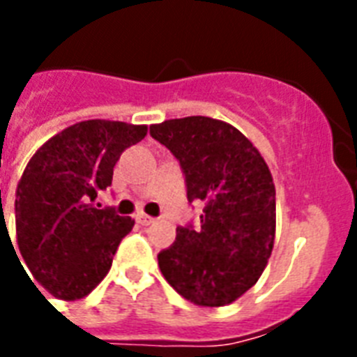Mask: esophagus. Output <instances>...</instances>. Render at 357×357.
<instances>
[{"instance_id": "34e87169", "label": "esophagus", "mask_w": 357, "mask_h": 357, "mask_svg": "<svg viewBox=\"0 0 357 357\" xmlns=\"http://www.w3.org/2000/svg\"><path fill=\"white\" fill-rule=\"evenodd\" d=\"M137 222L142 224V226H150V224L155 222V218L150 217V215H144V213H139L137 215Z\"/></svg>"}]
</instances>
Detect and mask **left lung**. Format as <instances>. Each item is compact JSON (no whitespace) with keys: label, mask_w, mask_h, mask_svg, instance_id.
I'll return each instance as SVG.
<instances>
[{"label":"left lung","mask_w":357,"mask_h":357,"mask_svg":"<svg viewBox=\"0 0 357 357\" xmlns=\"http://www.w3.org/2000/svg\"><path fill=\"white\" fill-rule=\"evenodd\" d=\"M150 135L185 174L189 202H204L200 228L176 229L157 255L162 276L196 305L231 304L254 287L272 254L276 189L252 142L231 123L209 116L165 120Z\"/></svg>","instance_id":"left-lung-1"}]
</instances>
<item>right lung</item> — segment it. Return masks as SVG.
I'll use <instances>...</instances> for the list:
<instances>
[{
  "instance_id": "1",
  "label": "right lung",
  "mask_w": 357,
  "mask_h": 357,
  "mask_svg": "<svg viewBox=\"0 0 357 357\" xmlns=\"http://www.w3.org/2000/svg\"><path fill=\"white\" fill-rule=\"evenodd\" d=\"M146 126L85 120L44 142L16 189V238L33 276L61 300L91 293L113 265L135 220L94 200L113 183V168Z\"/></svg>"
}]
</instances>
